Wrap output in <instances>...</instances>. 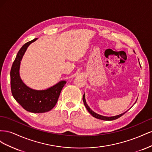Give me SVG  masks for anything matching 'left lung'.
<instances>
[{
	"mask_svg": "<svg viewBox=\"0 0 152 152\" xmlns=\"http://www.w3.org/2000/svg\"><path fill=\"white\" fill-rule=\"evenodd\" d=\"M83 102H84V104L85 105V107H86L87 111H88L92 115H93L94 117L96 118H98V119H101V120H103V121H113V120H115V119L118 118L119 117H121V116H122L124 114H125L126 112H124L121 115H118L117 116H114V117H104V116H102V115H100L99 114L96 113L95 112H94L93 111H92V110L90 109V108L88 107V105L87 104L86 102V99H85V94L83 95Z\"/></svg>",
	"mask_w": 152,
	"mask_h": 152,
	"instance_id": "obj_1",
	"label": "left lung"
}]
</instances>
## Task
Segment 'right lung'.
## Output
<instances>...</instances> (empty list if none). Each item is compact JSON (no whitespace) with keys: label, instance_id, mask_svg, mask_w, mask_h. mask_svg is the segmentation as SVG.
<instances>
[{"label":"right lung","instance_id":"obj_1","mask_svg":"<svg viewBox=\"0 0 152 152\" xmlns=\"http://www.w3.org/2000/svg\"><path fill=\"white\" fill-rule=\"evenodd\" d=\"M37 39L25 44L18 51L11 69V89L14 98L26 111L31 113H44L50 111L56 105L66 81L43 91H36L27 87L20 77V61L28 45Z\"/></svg>","mask_w":152,"mask_h":152}]
</instances>
